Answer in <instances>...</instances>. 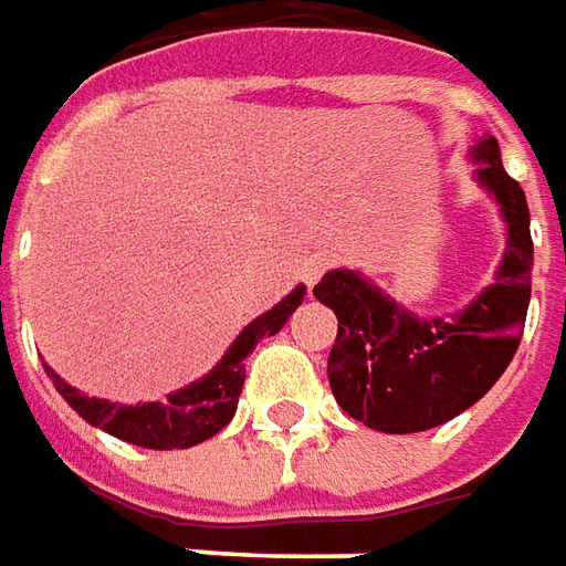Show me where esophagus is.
Instances as JSON below:
<instances>
[{
    "label": "esophagus",
    "mask_w": 566,
    "mask_h": 566,
    "mask_svg": "<svg viewBox=\"0 0 566 566\" xmlns=\"http://www.w3.org/2000/svg\"><path fill=\"white\" fill-rule=\"evenodd\" d=\"M334 263H337V260H334L332 253H318V256H313V260L303 266V279H306V284L318 282V279H322V275H325V272H328Z\"/></svg>",
    "instance_id": "34e87169"
}]
</instances>
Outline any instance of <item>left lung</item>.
I'll list each match as a JSON object with an SVG mask.
<instances>
[{"label":"left lung","instance_id":"1","mask_svg":"<svg viewBox=\"0 0 566 566\" xmlns=\"http://www.w3.org/2000/svg\"><path fill=\"white\" fill-rule=\"evenodd\" d=\"M476 179L509 222L505 260L480 297L455 318H415L356 272L337 269L315 300L337 315L328 380L337 406L384 433H415L474 406L517 353L530 306L533 238L524 188L502 167L499 142L480 138Z\"/></svg>","mask_w":566,"mask_h":566}]
</instances>
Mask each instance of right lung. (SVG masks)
I'll return each instance as SVG.
<instances>
[{
  "label": "right lung",
  "instance_id": "right-lung-1",
  "mask_svg": "<svg viewBox=\"0 0 566 566\" xmlns=\"http://www.w3.org/2000/svg\"><path fill=\"white\" fill-rule=\"evenodd\" d=\"M303 303V287L291 291L287 297L263 313L256 322H251L244 332L238 334L232 349L222 356V363L179 394L167 396V402H145V406H117L107 399L83 396L73 390L71 384L57 378L55 371L45 365V375L55 380V390L71 406L80 418H86L95 428L107 430L111 437L126 440L133 446L145 449H188V446L203 443L213 433L226 428L232 421L238 409V396L244 387V363L251 356V349L272 334L282 332L287 315H294Z\"/></svg>",
  "mask_w": 566,
  "mask_h": 566
}]
</instances>
